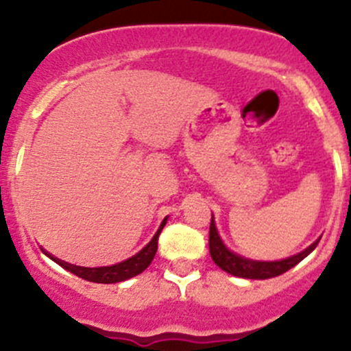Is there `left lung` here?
<instances>
[{"mask_svg":"<svg viewBox=\"0 0 351 351\" xmlns=\"http://www.w3.org/2000/svg\"><path fill=\"white\" fill-rule=\"evenodd\" d=\"M321 239V238H319ZM317 241H314L309 247H306L300 253L293 254V256L285 258L280 261H253L247 260V258L234 254L232 251H229L228 247L222 243L221 236H219L217 229L214 224V215H212L210 221V231H208V250H210V256L214 260V263L219 268H222L228 274L234 275V277L241 278H253V280H265V278H274L278 275L285 274L290 268L295 267L299 261H302L311 251H314V247L317 246Z\"/></svg>","mask_w":351,"mask_h":351,"instance_id":"left-lung-1","label":"left lung"}]
</instances>
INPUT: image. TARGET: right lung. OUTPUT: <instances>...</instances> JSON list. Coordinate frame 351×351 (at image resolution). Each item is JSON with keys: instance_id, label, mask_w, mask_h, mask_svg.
Instances as JSON below:
<instances>
[{"instance_id": "right-lung-1", "label": "right lung", "mask_w": 351, "mask_h": 351, "mask_svg": "<svg viewBox=\"0 0 351 351\" xmlns=\"http://www.w3.org/2000/svg\"><path fill=\"white\" fill-rule=\"evenodd\" d=\"M166 219L168 217L162 219L161 226H159V229L156 231L154 238L151 239V241L147 243L139 253L134 254V256L129 258V260L122 261V263L112 265V267L84 268V267H76V265H69L62 260H58V258H54L52 254H47V256L51 258V260H54L58 265H61L64 270L71 271V274L77 275V277L84 278V280L88 282H95V284H117V282H123L127 280V278H132L136 277V275L143 274V271L149 267L156 251H158V238L159 234H161L162 228H165Z\"/></svg>"}]
</instances>
